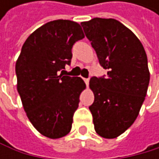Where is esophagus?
Listing matches in <instances>:
<instances>
[{
  "instance_id": "1",
  "label": "esophagus",
  "mask_w": 159,
  "mask_h": 159,
  "mask_svg": "<svg viewBox=\"0 0 159 159\" xmlns=\"http://www.w3.org/2000/svg\"><path fill=\"white\" fill-rule=\"evenodd\" d=\"M84 81H85V83H86V86L88 87V86H89V78H84Z\"/></svg>"
}]
</instances>
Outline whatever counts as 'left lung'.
Wrapping results in <instances>:
<instances>
[{
    "mask_svg": "<svg viewBox=\"0 0 159 159\" xmlns=\"http://www.w3.org/2000/svg\"><path fill=\"white\" fill-rule=\"evenodd\" d=\"M107 76L93 77L94 101L89 107L95 132L114 138L133 125L145 100L150 72L145 49L119 21L94 18L81 23Z\"/></svg>",
    "mask_w": 159,
    "mask_h": 159,
    "instance_id": "1",
    "label": "left lung"
}]
</instances>
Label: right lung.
<instances>
[{
    "mask_svg": "<svg viewBox=\"0 0 159 159\" xmlns=\"http://www.w3.org/2000/svg\"><path fill=\"white\" fill-rule=\"evenodd\" d=\"M85 37L81 25L56 20L29 35L16 62L17 89L29 121L49 138L71 130L79 96L86 85L80 77L63 75L70 65L73 45Z\"/></svg>",
    "mask_w": 159,
    "mask_h": 159,
    "instance_id": "obj_1",
    "label": "right lung"
}]
</instances>
